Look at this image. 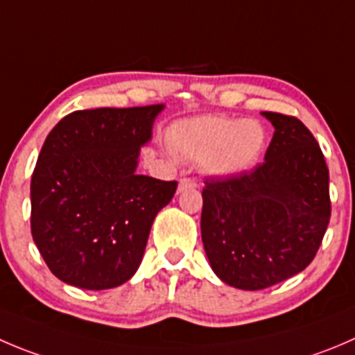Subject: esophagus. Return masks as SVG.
<instances>
[{"label":"esophagus","mask_w":355,"mask_h":355,"mask_svg":"<svg viewBox=\"0 0 355 355\" xmlns=\"http://www.w3.org/2000/svg\"><path fill=\"white\" fill-rule=\"evenodd\" d=\"M196 187H198V184H196L192 178H180V180H178V192L185 191V189H196Z\"/></svg>","instance_id":"obj_1"}]
</instances>
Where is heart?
Instances as JSON below:
<instances>
[{"label": "heart", "instance_id": "1", "mask_svg": "<svg viewBox=\"0 0 355 355\" xmlns=\"http://www.w3.org/2000/svg\"><path fill=\"white\" fill-rule=\"evenodd\" d=\"M166 139L178 157L199 163L209 177L227 178L257 163L265 146V130L254 119L202 116L175 123Z\"/></svg>", "mask_w": 355, "mask_h": 355}]
</instances>
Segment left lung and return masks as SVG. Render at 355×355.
I'll return each mask as SVG.
<instances>
[{"label": "left lung", "mask_w": 355, "mask_h": 355, "mask_svg": "<svg viewBox=\"0 0 355 355\" xmlns=\"http://www.w3.org/2000/svg\"><path fill=\"white\" fill-rule=\"evenodd\" d=\"M274 126L263 163L202 189L201 237L213 272L257 291L314 260L331 216L321 147L293 116L261 112Z\"/></svg>", "instance_id": "1"}]
</instances>
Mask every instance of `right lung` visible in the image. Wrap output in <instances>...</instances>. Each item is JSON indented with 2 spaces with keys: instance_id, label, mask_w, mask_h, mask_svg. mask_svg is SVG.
I'll return each mask as SVG.
<instances>
[{
  "instance_id": "add662e5",
  "label": "right lung",
  "mask_w": 355,
  "mask_h": 355,
  "mask_svg": "<svg viewBox=\"0 0 355 355\" xmlns=\"http://www.w3.org/2000/svg\"><path fill=\"white\" fill-rule=\"evenodd\" d=\"M164 104L88 109L48 133L31 180V232L48 269L81 290L130 281L177 182L137 173Z\"/></svg>"
}]
</instances>
